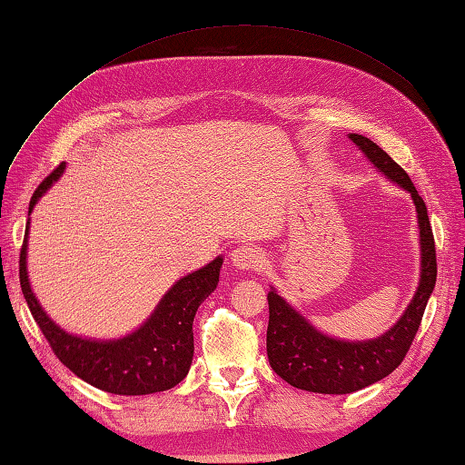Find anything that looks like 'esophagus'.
I'll return each instance as SVG.
<instances>
[{
  "mask_svg": "<svg viewBox=\"0 0 465 465\" xmlns=\"http://www.w3.org/2000/svg\"><path fill=\"white\" fill-rule=\"evenodd\" d=\"M232 263L235 268L245 270V272H258L265 263V260L260 248H255L252 243H243L232 252Z\"/></svg>",
  "mask_w": 465,
  "mask_h": 465,
  "instance_id": "esophagus-1",
  "label": "esophagus"
}]
</instances>
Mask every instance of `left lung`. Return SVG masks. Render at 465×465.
<instances>
[{
	"label": "left lung",
	"instance_id": "8db88e82",
	"mask_svg": "<svg viewBox=\"0 0 465 465\" xmlns=\"http://www.w3.org/2000/svg\"><path fill=\"white\" fill-rule=\"evenodd\" d=\"M350 137L380 172L411 193L418 210L421 238V278L418 292L400 322L381 338L370 341H341L328 338V335L315 331L278 293H268L270 365L293 388L315 393L358 391L396 370L411 348L438 278L436 242H433L428 210L410 175L378 143L358 134H350Z\"/></svg>",
	"mask_w": 465,
	"mask_h": 465
}]
</instances>
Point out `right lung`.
Wrapping results in <instances>:
<instances>
[{
    "label": "right lung",
    "mask_w": 465,
    "mask_h": 465,
    "mask_svg": "<svg viewBox=\"0 0 465 465\" xmlns=\"http://www.w3.org/2000/svg\"><path fill=\"white\" fill-rule=\"evenodd\" d=\"M62 172L64 163H59L37 185L32 202H29V213ZM27 230L29 223L25 227L22 252H19V283H22L24 298L35 323L55 358L65 368L94 388L117 393V396H147V393L165 391L185 378L193 358L192 325L195 312L220 282L222 258H215L205 268L177 282L163 295L152 318L132 335L115 341H92L59 330L39 308L35 295L29 288L25 270Z\"/></svg>",
    "instance_id": "obj_1"
}]
</instances>
